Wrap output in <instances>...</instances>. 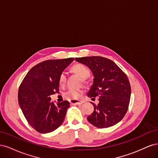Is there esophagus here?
Wrapping results in <instances>:
<instances>
[{"instance_id": "34e87169", "label": "esophagus", "mask_w": 158, "mask_h": 158, "mask_svg": "<svg viewBox=\"0 0 158 158\" xmlns=\"http://www.w3.org/2000/svg\"><path fill=\"white\" fill-rule=\"evenodd\" d=\"M82 103H83V102L78 101V100L72 99L70 101V104H72V105H80V104H82Z\"/></svg>"}]
</instances>
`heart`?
<instances>
[{
	"instance_id": "1",
	"label": "heart",
	"mask_w": 158,
	"mask_h": 158,
	"mask_svg": "<svg viewBox=\"0 0 158 158\" xmlns=\"http://www.w3.org/2000/svg\"><path fill=\"white\" fill-rule=\"evenodd\" d=\"M72 70L75 73L78 74L81 78H82L84 82H86V78L90 76V71L88 67L85 65L77 63L74 64L71 68ZM66 76L64 73H62L59 76V83L60 84H64L66 82ZM82 94V90L81 89H69L64 92V96L70 99H77L81 97Z\"/></svg>"
}]
</instances>
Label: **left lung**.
<instances>
[{
	"mask_svg": "<svg viewBox=\"0 0 158 158\" xmlns=\"http://www.w3.org/2000/svg\"><path fill=\"white\" fill-rule=\"evenodd\" d=\"M86 65L94 74V84L88 92L89 98L99 96L98 106L88 121L99 128H108L121 121L127 113L131 88L127 74L109 59L99 56L75 58Z\"/></svg>",
	"mask_w": 158,
	"mask_h": 158,
	"instance_id": "1",
	"label": "left lung"
}]
</instances>
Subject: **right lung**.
Returning a JSON list of instances; mask_svg holds the SVG:
<instances>
[{
  "instance_id": "add662e5",
  "label": "right lung",
  "mask_w": 158,
  "mask_h": 158,
  "mask_svg": "<svg viewBox=\"0 0 158 158\" xmlns=\"http://www.w3.org/2000/svg\"><path fill=\"white\" fill-rule=\"evenodd\" d=\"M74 58L47 60L28 72L18 89V103L30 125L40 133H48L64 122L68 101L56 105L50 95L59 92V76Z\"/></svg>"
}]
</instances>
